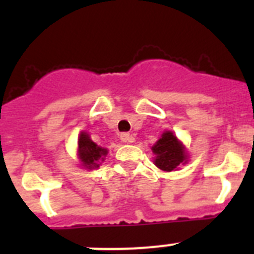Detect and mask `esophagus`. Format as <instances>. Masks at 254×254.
I'll list each match as a JSON object with an SVG mask.
<instances>
[{
  "instance_id": "1",
  "label": "esophagus",
  "mask_w": 254,
  "mask_h": 254,
  "mask_svg": "<svg viewBox=\"0 0 254 254\" xmlns=\"http://www.w3.org/2000/svg\"><path fill=\"white\" fill-rule=\"evenodd\" d=\"M121 140H122V142H126V143L134 142V137L129 133H122V134H121Z\"/></svg>"
}]
</instances>
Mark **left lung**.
Instances as JSON below:
<instances>
[{"label": "left lung", "mask_w": 254, "mask_h": 254, "mask_svg": "<svg viewBox=\"0 0 254 254\" xmlns=\"http://www.w3.org/2000/svg\"><path fill=\"white\" fill-rule=\"evenodd\" d=\"M151 150L155 155V167L163 172H176L190 160L187 147L173 131H164Z\"/></svg>", "instance_id": "1"}]
</instances>
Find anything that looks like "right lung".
<instances>
[{"label":"right lung","instance_id":"1","mask_svg":"<svg viewBox=\"0 0 254 254\" xmlns=\"http://www.w3.org/2000/svg\"><path fill=\"white\" fill-rule=\"evenodd\" d=\"M109 150L96 145L86 131H81L77 138L78 165L84 169H98L107 158Z\"/></svg>","mask_w":254,"mask_h":254}]
</instances>
